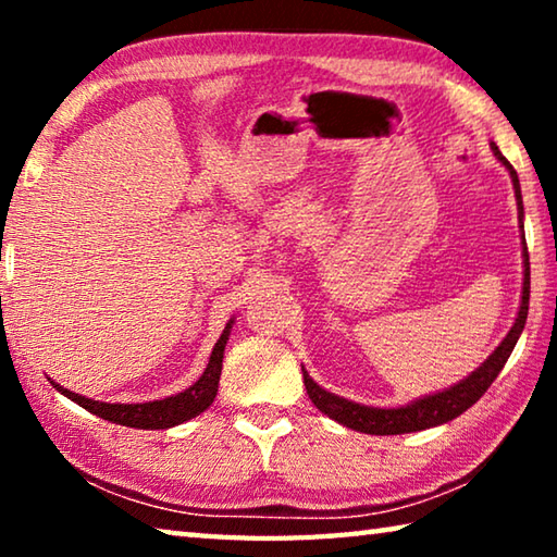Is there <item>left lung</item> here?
<instances>
[{"label": "left lung", "mask_w": 557, "mask_h": 557, "mask_svg": "<svg viewBox=\"0 0 557 557\" xmlns=\"http://www.w3.org/2000/svg\"><path fill=\"white\" fill-rule=\"evenodd\" d=\"M494 154L498 162H502L508 172H511L513 178V188H516V201H518V221H521L523 228V199H521V184H518L516 169L508 164V159L498 152V147L492 145ZM523 299H521V309H518V317L511 326V332L506 334L502 346L486 358V361L479 366V369L457 385H451L449 391H442L435 395H428L418 403L405 405V408H391V410H381V408H369V405H358L346 398H338L334 393H326L324 388L309 379V373H305V388L309 393V398L317 405L319 410L329 418L342 422V425L366 432V435H403V432H418V430H428L442 425V422L455 420L457 414L471 408L482 395L488 391V385L496 381V375L502 373V369L511 356L513 346L521 336L523 326H525V317H528V297H531V262H528V248H525V238H523Z\"/></svg>", "instance_id": "obj_1"}]
</instances>
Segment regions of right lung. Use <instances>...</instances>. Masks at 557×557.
Listing matches in <instances>:
<instances>
[{
  "label": "right lung",
  "instance_id": "add662e5",
  "mask_svg": "<svg viewBox=\"0 0 557 557\" xmlns=\"http://www.w3.org/2000/svg\"><path fill=\"white\" fill-rule=\"evenodd\" d=\"M231 334V324L225 326V332L221 334L219 344L213 346L211 361L206 366V371L199 381H196L191 388H186L184 393L172 395V398L164 400H152V403H137V405H120V403H98L90 398H83L78 393H71L63 385H55L53 388L63 393L65 398H71L73 403H78L81 408H86L88 412L98 414V418L115 422V425H125V428H139V430H164V428H174L178 422H186L196 418V414L203 412L209 405L213 403L215 393H219V381H221V369H223V348L225 342H228Z\"/></svg>",
  "mask_w": 557,
  "mask_h": 557
}]
</instances>
